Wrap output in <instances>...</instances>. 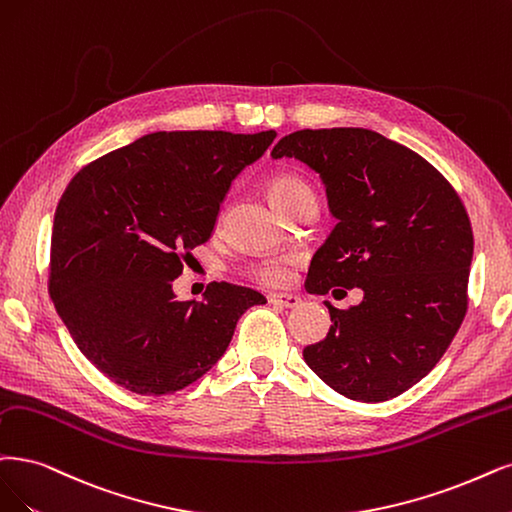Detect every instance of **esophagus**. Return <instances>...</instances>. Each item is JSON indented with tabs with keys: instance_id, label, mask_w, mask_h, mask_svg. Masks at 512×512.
<instances>
[{
	"instance_id": "1",
	"label": "esophagus",
	"mask_w": 512,
	"mask_h": 512,
	"mask_svg": "<svg viewBox=\"0 0 512 512\" xmlns=\"http://www.w3.org/2000/svg\"><path fill=\"white\" fill-rule=\"evenodd\" d=\"M268 299L270 304L280 308H297L301 304V299L297 295H287V293H272Z\"/></svg>"
}]
</instances>
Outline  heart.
<instances>
[{
    "instance_id": "1",
    "label": "heart",
    "mask_w": 512,
    "mask_h": 512,
    "mask_svg": "<svg viewBox=\"0 0 512 512\" xmlns=\"http://www.w3.org/2000/svg\"><path fill=\"white\" fill-rule=\"evenodd\" d=\"M268 196H270L272 204L278 208V213L293 206L295 202L314 198L310 187L293 175H276L268 185ZM251 276L261 282H266V285H282V282H287V278H289L287 259L261 261V263H257V266L251 268Z\"/></svg>"
}]
</instances>
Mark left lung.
<instances>
[{
	"mask_svg": "<svg viewBox=\"0 0 512 512\" xmlns=\"http://www.w3.org/2000/svg\"><path fill=\"white\" fill-rule=\"evenodd\" d=\"M272 158L312 168L337 219L308 291H363L350 310L325 301L333 325L304 361L352 401L394 399L441 361L466 314L475 240L460 196L420 154L367 128L297 130Z\"/></svg>",
	"mask_w": 512,
	"mask_h": 512,
	"instance_id": "obj_1",
	"label": "left lung"
}]
</instances>
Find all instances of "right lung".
Here are the masks:
<instances>
[{
    "label": "right lung",
    "mask_w": 512,
    "mask_h": 512,
    "mask_svg": "<svg viewBox=\"0 0 512 512\" xmlns=\"http://www.w3.org/2000/svg\"><path fill=\"white\" fill-rule=\"evenodd\" d=\"M274 130L151 132L84 166L54 213L50 297L73 342L113 384L162 396L213 369L261 293L213 282L179 301L173 280L215 232L232 181Z\"/></svg>",
    "instance_id": "add662e5"
}]
</instances>
